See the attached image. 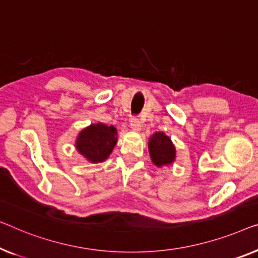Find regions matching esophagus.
<instances>
[{
	"label": "esophagus",
	"mask_w": 258,
	"mask_h": 258,
	"mask_svg": "<svg viewBox=\"0 0 258 258\" xmlns=\"http://www.w3.org/2000/svg\"><path fill=\"white\" fill-rule=\"evenodd\" d=\"M130 126H131V128H132L133 131H140L141 130V122L139 120V118H138V117L131 118Z\"/></svg>",
	"instance_id": "esophagus-1"
}]
</instances>
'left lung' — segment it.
I'll return each instance as SVG.
<instances>
[{"mask_svg":"<svg viewBox=\"0 0 258 258\" xmlns=\"http://www.w3.org/2000/svg\"><path fill=\"white\" fill-rule=\"evenodd\" d=\"M148 148L153 162L156 166L161 167L163 164H169L175 160L176 152L174 145L163 132L154 134L149 139Z\"/></svg>","mask_w":258,"mask_h":258,"instance_id":"8db88e82","label":"left lung"}]
</instances>
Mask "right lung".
Here are the masks:
<instances>
[{
	"instance_id": "right-lung-1",
	"label": "right lung",
	"mask_w": 258,
	"mask_h": 258,
	"mask_svg": "<svg viewBox=\"0 0 258 258\" xmlns=\"http://www.w3.org/2000/svg\"><path fill=\"white\" fill-rule=\"evenodd\" d=\"M117 144V130L112 125L92 124L79 134L76 148L91 162H103Z\"/></svg>"
}]
</instances>
